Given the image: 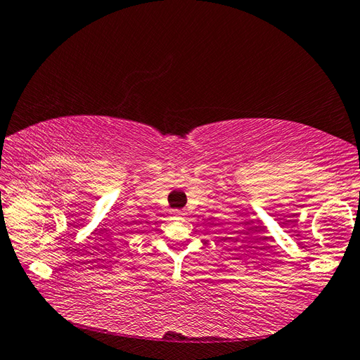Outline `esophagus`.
I'll list each match as a JSON object with an SVG mask.
<instances>
[{
    "instance_id": "esophagus-1",
    "label": "esophagus",
    "mask_w": 360,
    "mask_h": 360,
    "mask_svg": "<svg viewBox=\"0 0 360 360\" xmlns=\"http://www.w3.org/2000/svg\"><path fill=\"white\" fill-rule=\"evenodd\" d=\"M176 213H178V215H181V213H182V212H179V210H178V212H176Z\"/></svg>"
}]
</instances>
